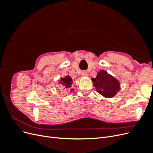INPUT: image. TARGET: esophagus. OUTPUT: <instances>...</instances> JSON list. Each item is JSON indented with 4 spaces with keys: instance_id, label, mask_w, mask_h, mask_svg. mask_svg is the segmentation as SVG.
<instances>
[{
    "instance_id": "obj_1",
    "label": "esophagus",
    "mask_w": 153,
    "mask_h": 153,
    "mask_svg": "<svg viewBox=\"0 0 153 153\" xmlns=\"http://www.w3.org/2000/svg\"><path fill=\"white\" fill-rule=\"evenodd\" d=\"M81 75H82V76H83V77L87 76H88V74H87V73L85 72V71H83V72H82V73H81Z\"/></svg>"
}]
</instances>
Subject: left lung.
I'll list each match as a JSON object with an SVG mask.
<instances>
[{
    "label": "left lung",
    "mask_w": 153,
    "mask_h": 153,
    "mask_svg": "<svg viewBox=\"0 0 153 153\" xmlns=\"http://www.w3.org/2000/svg\"><path fill=\"white\" fill-rule=\"evenodd\" d=\"M91 80L96 91L105 98H112L121 89L119 81L105 70H100Z\"/></svg>",
    "instance_id": "left-lung-1"
}]
</instances>
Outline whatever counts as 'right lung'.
Returning <instances> with one entry per match:
<instances>
[{"label":"right lung","mask_w":153,"mask_h":153,"mask_svg":"<svg viewBox=\"0 0 153 153\" xmlns=\"http://www.w3.org/2000/svg\"><path fill=\"white\" fill-rule=\"evenodd\" d=\"M58 83L60 85H61L64 89H66V91H69L71 92L74 91V88L72 87V78L69 75H66L64 78H61V79L59 80Z\"/></svg>","instance_id":"obj_1"}]
</instances>
